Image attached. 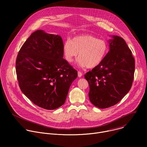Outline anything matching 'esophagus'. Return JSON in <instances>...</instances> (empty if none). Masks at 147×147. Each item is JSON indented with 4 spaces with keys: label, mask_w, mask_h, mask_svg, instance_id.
I'll return each mask as SVG.
<instances>
[{
    "label": "esophagus",
    "mask_w": 147,
    "mask_h": 147,
    "mask_svg": "<svg viewBox=\"0 0 147 147\" xmlns=\"http://www.w3.org/2000/svg\"><path fill=\"white\" fill-rule=\"evenodd\" d=\"M82 76V73H81V71H78V76L79 77H81V76Z\"/></svg>",
    "instance_id": "esophagus-1"
}]
</instances>
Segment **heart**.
<instances>
[{"label": "heart", "mask_w": 147, "mask_h": 147, "mask_svg": "<svg viewBox=\"0 0 147 147\" xmlns=\"http://www.w3.org/2000/svg\"><path fill=\"white\" fill-rule=\"evenodd\" d=\"M63 51L68 62H72L78 53V65L92 69L98 66L105 57L108 45L105 40L90 34H84L66 41Z\"/></svg>", "instance_id": "heart-1"}]
</instances>
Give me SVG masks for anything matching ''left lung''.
<instances>
[{
  "mask_svg": "<svg viewBox=\"0 0 147 147\" xmlns=\"http://www.w3.org/2000/svg\"><path fill=\"white\" fill-rule=\"evenodd\" d=\"M112 37L102 61L84 75L90 86V100L100 109L121 100L130 91L134 79L135 60L131 50L121 37Z\"/></svg>",
  "mask_w": 147,
  "mask_h": 147,
  "instance_id": "1",
  "label": "left lung"
}]
</instances>
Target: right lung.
Here are the masks:
<instances>
[{
    "mask_svg": "<svg viewBox=\"0 0 147 147\" xmlns=\"http://www.w3.org/2000/svg\"><path fill=\"white\" fill-rule=\"evenodd\" d=\"M63 47L60 36L37 30L26 40L17 56L16 70L21 91L45 109L63 105L77 77V71L63 58Z\"/></svg>",
    "mask_w": 147,
    "mask_h": 147,
    "instance_id": "obj_1",
    "label": "right lung"
}]
</instances>
